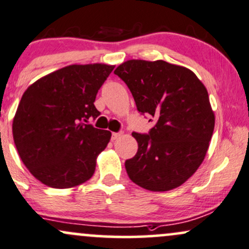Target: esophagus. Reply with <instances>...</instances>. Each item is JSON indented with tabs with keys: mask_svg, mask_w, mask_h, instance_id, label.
<instances>
[{
	"mask_svg": "<svg viewBox=\"0 0 249 249\" xmlns=\"http://www.w3.org/2000/svg\"><path fill=\"white\" fill-rule=\"evenodd\" d=\"M122 136H123V132H113L111 134V139L117 140V139H119V138H121Z\"/></svg>",
	"mask_w": 249,
	"mask_h": 249,
	"instance_id": "obj_1",
	"label": "esophagus"
}]
</instances>
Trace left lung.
<instances>
[{
    "label": "left lung",
    "mask_w": 249,
    "mask_h": 249,
    "mask_svg": "<svg viewBox=\"0 0 249 249\" xmlns=\"http://www.w3.org/2000/svg\"><path fill=\"white\" fill-rule=\"evenodd\" d=\"M115 74L132 92L138 111L157 119L148 134L132 133L138 152L125 161L128 178L151 191L175 189L202 164L213 133L205 86L194 71L163 60H127Z\"/></svg>",
    "instance_id": "8db88e82"
}]
</instances>
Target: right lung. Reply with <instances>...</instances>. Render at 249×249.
Returning <instances> with one entry per match:
<instances>
[{"mask_svg":"<svg viewBox=\"0 0 249 249\" xmlns=\"http://www.w3.org/2000/svg\"><path fill=\"white\" fill-rule=\"evenodd\" d=\"M115 66L71 65L36 81L24 92L13 122L23 163L38 181L67 189L94 175L111 132L84 123L101 112L94 102Z\"/></svg>","mask_w":249,"mask_h":249,"instance_id":"right-lung-1","label":"right lung"}]
</instances>
